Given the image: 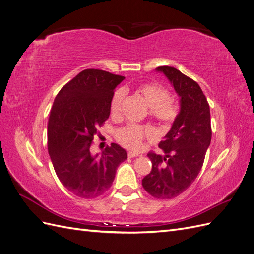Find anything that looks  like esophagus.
Masks as SVG:
<instances>
[{
    "mask_svg": "<svg viewBox=\"0 0 254 254\" xmlns=\"http://www.w3.org/2000/svg\"><path fill=\"white\" fill-rule=\"evenodd\" d=\"M137 156H139V153H136V152H132V151H129L128 152V157L129 158H135Z\"/></svg>",
    "mask_w": 254,
    "mask_h": 254,
    "instance_id": "esophagus-1",
    "label": "esophagus"
}]
</instances>
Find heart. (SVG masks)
<instances>
[{
  "instance_id": "heart-1",
  "label": "heart",
  "mask_w": 254,
  "mask_h": 254,
  "mask_svg": "<svg viewBox=\"0 0 254 254\" xmlns=\"http://www.w3.org/2000/svg\"><path fill=\"white\" fill-rule=\"evenodd\" d=\"M135 93L148 107L152 118L158 122L168 125L176 120L179 112L178 103L175 98L170 96L168 91L162 84L146 82L136 88ZM123 96L124 94L122 91L115 92L113 95L110 103V113L112 117L118 115ZM115 135L118 141L126 148L136 150L141 147L144 140H151L155 133L150 127L127 125L118 129Z\"/></svg>"
}]
</instances>
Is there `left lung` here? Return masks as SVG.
<instances>
[{
	"instance_id": "obj_1",
	"label": "left lung",
	"mask_w": 254,
	"mask_h": 254,
	"mask_svg": "<svg viewBox=\"0 0 254 254\" xmlns=\"http://www.w3.org/2000/svg\"><path fill=\"white\" fill-rule=\"evenodd\" d=\"M180 97V112L159 147L148 152L151 172L142 186L152 197L172 199L189 189L200 172L212 139L210 106L199 84L173 66H159Z\"/></svg>"
}]
</instances>
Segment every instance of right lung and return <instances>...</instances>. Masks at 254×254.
<instances>
[{"label":"right lung","instance_id":"right-lung-1","mask_svg":"<svg viewBox=\"0 0 254 254\" xmlns=\"http://www.w3.org/2000/svg\"><path fill=\"white\" fill-rule=\"evenodd\" d=\"M124 76L88 68L63 87L54 101L48 124V149L64 187L80 198H95L112 186L127 152L112 143L102 157L90 147L97 127L110 115L114 89Z\"/></svg>","mask_w":254,"mask_h":254}]
</instances>
